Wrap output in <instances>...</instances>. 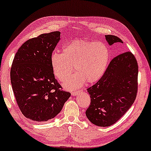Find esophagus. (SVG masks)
<instances>
[{"instance_id": "1", "label": "esophagus", "mask_w": 151, "mask_h": 151, "mask_svg": "<svg viewBox=\"0 0 151 151\" xmlns=\"http://www.w3.org/2000/svg\"><path fill=\"white\" fill-rule=\"evenodd\" d=\"M79 93H80V91H73V92H71V95L73 96H77Z\"/></svg>"}]
</instances>
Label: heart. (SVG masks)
I'll return each instance as SVG.
<instances>
[{
  "instance_id": "obj_1",
  "label": "heart",
  "mask_w": 151,
  "mask_h": 151,
  "mask_svg": "<svg viewBox=\"0 0 151 151\" xmlns=\"http://www.w3.org/2000/svg\"><path fill=\"white\" fill-rule=\"evenodd\" d=\"M109 58V49L103 42L75 39L64 46L63 53L51 54L50 62L53 74L61 82L68 80L75 69L76 73L65 84L73 90L86 81L92 83L100 80Z\"/></svg>"
}]
</instances>
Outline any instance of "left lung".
Masks as SVG:
<instances>
[{"label":"left lung","instance_id":"1","mask_svg":"<svg viewBox=\"0 0 151 151\" xmlns=\"http://www.w3.org/2000/svg\"><path fill=\"white\" fill-rule=\"evenodd\" d=\"M105 37L110 45L123 43L112 35ZM138 73L137 59L130 51L120 54L110 61L100 80L87 89L91 102L86 115L92 124L110 127L129 110L137 97Z\"/></svg>","mask_w":151,"mask_h":151}]
</instances>
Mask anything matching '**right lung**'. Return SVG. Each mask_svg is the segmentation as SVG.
I'll return each instance as SVG.
<instances>
[{
	"instance_id": "1",
	"label": "right lung",
	"mask_w": 151,
	"mask_h": 151,
	"mask_svg": "<svg viewBox=\"0 0 151 151\" xmlns=\"http://www.w3.org/2000/svg\"><path fill=\"white\" fill-rule=\"evenodd\" d=\"M60 34L53 31L29 39L20 47L12 63L11 81L17 103L31 120L52 119L71 96L61 90L51 66V54Z\"/></svg>"
}]
</instances>
